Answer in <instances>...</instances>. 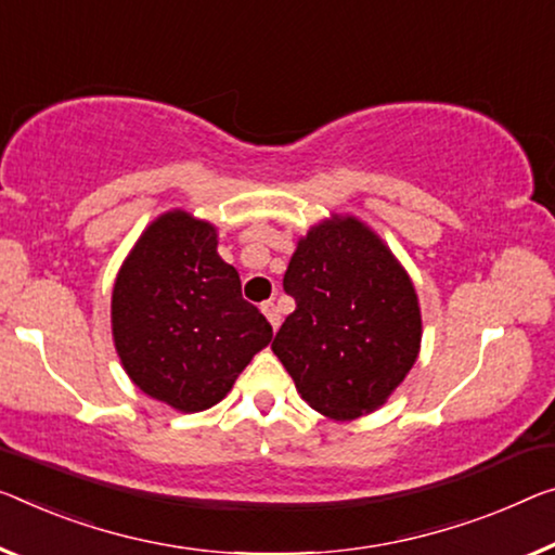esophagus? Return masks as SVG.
Returning a JSON list of instances; mask_svg holds the SVG:
<instances>
[{
	"mask_svg": "<svg viewBox=\"0 0 555 555\" xmlns=\"http://www.w3.org/2000/svg\"><path fill=\"white\" fill-rule=\"evenodd\" d=\"M260 310H262V314H266V318H268L272 330H278V327H280V310H278V305L272 302V300H268V302H262Z\"/></svg>",
	"mask_w": 555,
	"mask_h": 555,
	"instance_id": "obj_1",
	"label": "esophagus"
}]
</instances>
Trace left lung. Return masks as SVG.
<instances>
[{
  "instance_id": "1",
  "label": "left lung",
  "mask_w": 555,
  "mask_h": 555,
  "mask_svg": "<svg viewBox=\"0 0 555 555\" xmlns=\"http://www.w3.org/2000/svg\"><path fill=\"white\" fill-rule=\"evenodd\" d=\"M283 287L295 312L272 339L297 391L330 420L370 414L420 357L422 312L406 270L354 216H332L297 241Z\"/></svg>"
}]
</instances>
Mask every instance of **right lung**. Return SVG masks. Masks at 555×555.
I'll use <instances>...</instances> for the list:
<instances>
[{
    "label": "right lung",
    "instance_id": "1",
    "mask_svg": "<svg viewBox=\"0 0 555 555\" xmlns=\"http://www.w3.org/2000/svg\"><path fill=\"white\" fill-rule=\"evenodd\" d=\"M111 330L133 385L178 412L218 404L272 339L218 255L216 225L185 210L158 216L135 241L114 283Z\"/></svg>",
    "mask_w": 555,
    "mask_h": 555
}]
</instances>
